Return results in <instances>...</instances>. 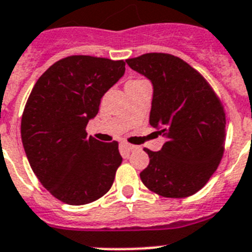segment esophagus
<instances>
[{
  "mask_svg": "<svg viewBox=\"0 0 252 252\" xmlns=\"http://www.w3.org/2000/svg\"><path fill=\"white\" fill-rule=\"evenodd\" d=\"M121 149H122V152L126 153V154H128V153L132 152V150L135 149V147L128 143H121Z\"/></svg>",
  "mask_w": 252,
  "mask_h": 252,
  "instance_id": "esophagus-1",
  "label": "esophagus"
}]
</instances>
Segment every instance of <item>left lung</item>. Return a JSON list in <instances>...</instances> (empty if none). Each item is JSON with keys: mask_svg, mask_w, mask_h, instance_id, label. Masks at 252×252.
<instances>
[{"mask_svg": "<svg viewBox=\"0 0 252 252\" xmlns=\"http://www.w3.org/2000/svg\"><path fill=\"white\" fill-rule=\"evenodd\" d=\"M126 62L152 81L149 122L165 137L159 152L144 149L150 162L140 173L141 181L160 196H191L205 186L222 159V103L208 81L176 56L145 53Z\"/></svg>", "mask_w": 252, "mask_h": 252, "instance_id": "obj_1", "label": "left lung"}]
</instances>
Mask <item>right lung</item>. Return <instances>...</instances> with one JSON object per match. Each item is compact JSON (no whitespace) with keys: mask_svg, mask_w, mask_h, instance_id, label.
Listing matches in <instances>:
<instances>
[{"mask_svg":"<svg viewBox=\"0 0 252 252\" xmlns=\"http://www.w3.org/2000/svg\"><path fill=\"white\" fill-rule=\"evenodd\" d=\"M125 62L70 56L53 63L34 85L21 118L29 164L56 199L93 203L111 189L122 162L118 143L88 136L102 96L125 74Z\"/></svg>","mask_w":252,"mask_h":252,"instance_id":"obj_1","label":"right lung"}]
</instances>
